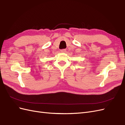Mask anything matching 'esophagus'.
<instances>
[{"mask_svg":"<svg viewBox=\"0 0 125 125\" xmlns=\"http://www.w3.org/2000/svg\"><path fill=\"white\" fill-rule=\"evenodd\" d=\"M61 52L64 53V52H66V50H65V49H62V50H61Z\"/></svg>","mask_w":125,"mask_h":125,"instance_id":"1","label":"esophagus"}]
</instances>
